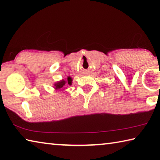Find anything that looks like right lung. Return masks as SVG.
Here are the masks:
<instances>
[{"label":"right lung","instance_id":"obj_1","mask_svg":"<svg viewBox=\"0 0 160 160\" xmlns=\"http://www.w3.org/2000/svg\"><path fill=\"white\" fill-rule=\"evenodd\" d=\"M66 85L67 84H68L69 85H72V78L70 76L68 77L66 80H62L58 81V82L54 84V88H55L56 90H59V89H61V88H63V87L66 85Z\"/></svg>","mask_w":160,"mask_h":160}]
</instances>
